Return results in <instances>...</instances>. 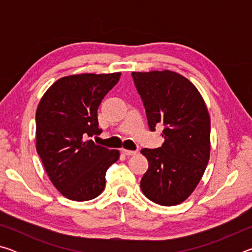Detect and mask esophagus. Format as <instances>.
Wrapping results in <instances>:
<instances>
[{
	"mask_svg": "<svg viewBox=\"0 0 252 252\" xmlns=\"http://www.w3.org/2000/svg\"><path fill=\"white\" fill-rule=\"evenodd\" d=\"M121 152L123 153V155H126V156H135L136 153H138V151H133V150H126V149H122Z\"/></svg>",
	"mask_w": 252,
	"mask_h": 252,
	"instance_id": "obj_1",
	"label": "esophagus"
}]
</instances>
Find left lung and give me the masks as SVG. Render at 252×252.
<instances>
[{"label": "left lung", "mask_w": 252, "mask_h": 252, "mask_svg": "<svg viewBox=\"0 0 252 252\" xmlns=\"http://www.w3.org/2000/svg\"><path fill=\"white\" fill-rule=\"evenodd\" d=\"M146 108L149 127H164V142L142 149L149 168L141 179L148 199L161 206H177L190 197L210 159V116L192 82L177 72H132Z\"/></svg>", "instance_id": "obj_1"}]
</instances>
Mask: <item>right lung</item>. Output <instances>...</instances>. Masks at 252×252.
Segmentation results:
<instances>
[{"instance_id": "right-lung-1", "label": "right lung", "mask_w": 252, "mask_h": 252, "mask_svg": "<svg viewBox=\"0 0 252 252\" xmlns=\"http://www.w3.org/2000/svg\"><path fill=\"white\" fill-rule=\"evenodd\" d=\"M121 72L63 76L51 85L36 109V151L52 185L65 198L88 201L102 193L105 173L120 152L96 146L97 109Z\"/></svg>"}]
</instances>
